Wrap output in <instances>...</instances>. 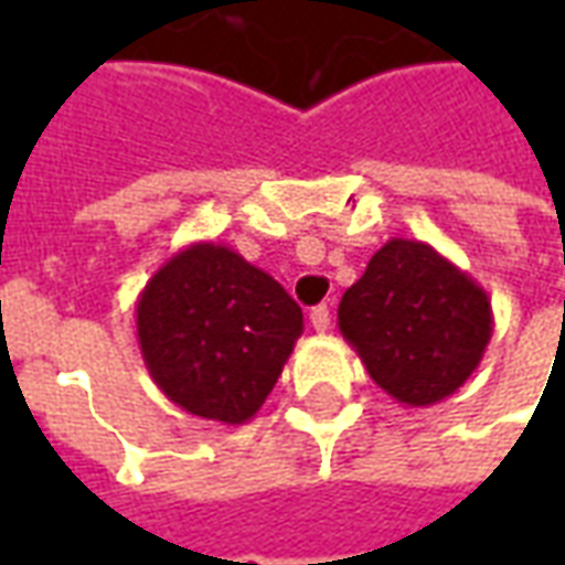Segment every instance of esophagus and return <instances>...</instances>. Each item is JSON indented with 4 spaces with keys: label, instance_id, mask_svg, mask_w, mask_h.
<instances>
[{
    "label": "esophagus",
    "instance_id": "obj_1",
    "mask_svg": "<svg viewBox=\"0 0 565 565\" xmlns=\"http://www.w3.org/2000/svg\"><path fill=\"white\" fill-rule=\"evenodd\" d=\"M330 323H332L330 306L311 308V327H315V330H318V332H327V330H330Z\"/></svg>",
    "mask_w": 565,
    "mask_h": 565
}]
</instances>
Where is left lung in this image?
I'll return each instance as SVG.
<instances>
[{
	"label": "left lung",
	"mask_w": 565,
	"mask_h": 565,
	"mask_svg": "<svg viewBox=\"0 0 565 565\" xmlns=\"http://www.w3.org/2000/svg\"><path fill=\"white\" fill-rule=\"evenodd\" d=\"M339 330L396 403L460 391L493 335L484 287L417 238H391L339 302Z\"/></svg>",
	"instance_id": "obj_1"
}]
</instances>
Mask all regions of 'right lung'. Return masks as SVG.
Here are the masks:
<instances>
[{
    "mask_svg": "<svg viewBox=\"0 0 565 565\" xmlns=\"http://www.w3.org/2000/svg\"><path fill=\"white\" fill-rule=\"evenodd\" d=\"M150 379L205 420L245 424L281 379L302 308L233 247L196 242L153 271L136 302Z\"/></svg>",
    "mask_w": 565,
    "mask_h": 565,
    "instance_id": "obj_1",
    "label": "right lung"
}]
</instances>
